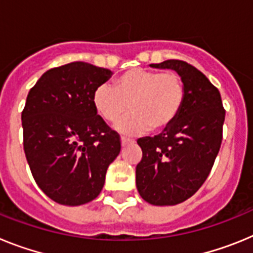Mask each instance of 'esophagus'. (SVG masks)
Segmentation results:
<instances>
[{
  "label": "esophagus",
  "instance_id": "esophagus-1",
  "mask_svg": "<svg viewBox=\"0 0 253 253\" xmlns=\"http://www.w3.org/2000/svg\"><path fill=\"white\" fill-rule=\"evenodd\" d=\"M120 140H122L123 146H125V144H128V143L133 142V140H131L130 138H126V137H122V138H120Z\"/></svg>",
  "mask_w": 253,
  "mask_h": 253
}]
</instances>
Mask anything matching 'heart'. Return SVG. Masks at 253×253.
<instances>
[{"mask_svg":"<svg viewBox=\"0 0 253 253\" xmlns=\"http://www.w3.org/2000/svg\"><path fill=\"white\" fill-rule=\"evenodd\" d=\"M185 100V84L178 73L130 68L115 78L114 87L101 84L93 92V106L105 122L115 123L125 133L146 128L160 131L175 122Z\"/></svg>","mask_w":253,"mask_h":253,"instance_id":"obj_1","label":"heart"}]
</instances>
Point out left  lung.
<instances>
[{
	"mask_svg": "<svg viewBox=\"0 0 253 253\" xmlns=\"http://www.w3.org/2000/svg\"><path fill=\"white\" fill-rule=\"evenodd\" d=\"M182 77L180 114L156 137L139 138L143 156L135 169L139 195L152 205H176L198 191L209 176L223 138L225 110L220 92L198 68L184 60L151 64Z\"/></svg>",
	"mask_w": 253,
	"mask_h": 253,
	"instance_id": "8db88e82",
	"label": "left lung"
}]
</instances>
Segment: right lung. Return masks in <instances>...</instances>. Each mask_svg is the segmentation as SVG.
<instances>
[{"label": "right lung", "instance_id": "1", "mask_svg": "<svg viewBox=\"0 0 253 253\" xmlns=\"http://www.w3.org/2000/svg\"><path fill=\"white\" fill-rule=\"evenodd\" d=\"M111 71L72 62L46 71L31 87L21 114L24 151L38 186L62 205L99 196L120 135L97 115L93 92Z\"/></svg>", "mask_w": 253, "mask_h": 253}]
</instances>
